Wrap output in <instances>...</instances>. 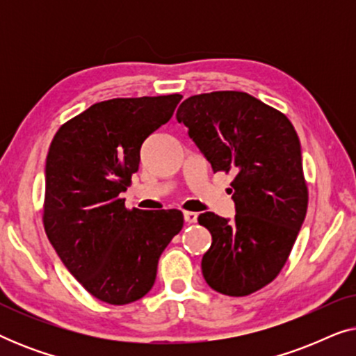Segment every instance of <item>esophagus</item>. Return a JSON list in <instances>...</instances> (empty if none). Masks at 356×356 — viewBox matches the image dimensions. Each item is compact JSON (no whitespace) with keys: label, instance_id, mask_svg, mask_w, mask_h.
I'll list each match as a JSON object with an SVG mask.
<instances>
[{"label":"esophagus","instance_id":"obj_1","mask_svg":"<svg viewBox=\"0 0 356 356\" xmlns=\"http://www.w3.org/2000/svg\"><path fill=\"white\" fill-rule=\"evenodd\" d=\"M183 217H184V220H186L188 223H194V222L197 220V213H196V212L184 211V212H183Z\"/></svg>","mask_w":356,"mask_h":356}]
</instances>
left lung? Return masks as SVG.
Listing matches in <instances>:
<instances>
[{"label": "left lung", "instance_id": "8db88e82", "mask_svg": "<svg viewBox=\"0 0 356 356\" xmlns=\"http://www.w3.org/2000/svg\"><path fill=\"white\" fill-rule=\"evenodd\" d=\"M177 120L213 173L233 175L235 218L213 212L197 217L212 235L201 262L204 279L218 293H254L279 275L308 209L293 124L280 111L236 90L189 97L179 105Z\"/></svg>", "mask_w": 356, "mask_h": 356}]
</instances>
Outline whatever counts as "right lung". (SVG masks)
I'll return each instance as SVG.
<instances>
[{
  "label": "right lung",
  "mask_w": 356,
  "mask_h": 356,
  "mask_svg": "<svg viewBox=\"0 0 356 356\" xmlns=\"http://www.w3.org/2000/svg\"><path fill=\"white\" fill-rule=\"evenodd\" d=\"M183 95L111 99L58 129L45 165L43 225L66 269L110 305H128L152 289L165 248L183 213L124 207L121 191L140 162V145L168 123Z\"/></svg>",
  "instance_id": "1"
}]
</instances>
